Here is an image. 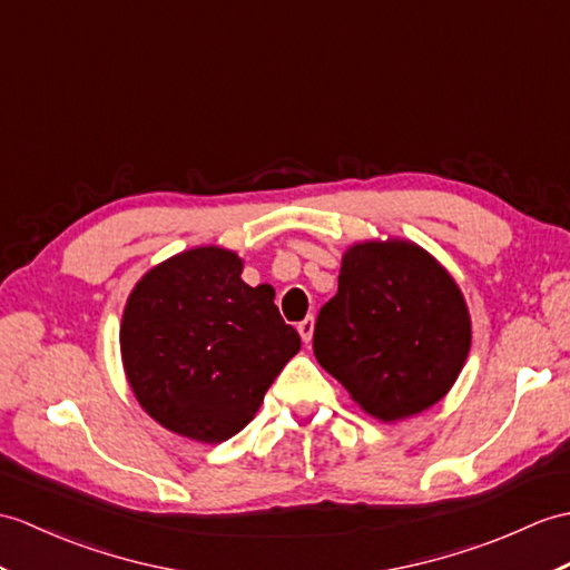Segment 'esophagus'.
<instances>
[{
  "mask_svg": "<svg viewBox=\"0 0 570 570\" xmlns=\"http://www.w3.org/2000/svg\"><path fill=\"white\" fill-rule=\"evenodd\" d=\"M313 327H315L313 317H306V321H301V323H298V335H301V340H303V342H306V345H308V342L313 340Z\"/></svg>",
  "mask_w": 570,
  "mask_h": 570,
  "instance_id": "1",
  "label": "esophagus"
}]
</instances>
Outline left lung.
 <instances>
[{"label": "left lung", "mask_w": 570, "mask_h": 570, "mask_svg": "<svg viewBox=\"0 0 570 570\" xmlns=\"http://www.w3.org/2000/svg\"><path fill=\"white\" fill-rule=\"evenodd\" d=\"M471 347V315L440 262L407 240L342 255L337 294L317 313L313 352L364 413L399 422L442 401Z\"/></svg>", "instance_id": "8db88e82"}]
</instances>
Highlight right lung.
<instances>
[{
	"label": "right lung",
	"mask_w": 570,
	"mask_h": 570,
	"mask_svg": "<svg viewBox=\"0 0 570 570\" xmlns=\"http://www.w3.org/2000/svg\"><path fill=\"white\" fill-rule=\"evenodd\" d=\"M243 259L216 245L157 264L121 321L126 379L169 432L218 444L240 432L301 337L269 286H247Z\"/></svg>",
	"instance_id": "add662e5"
}]
</instances>
